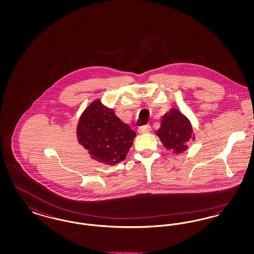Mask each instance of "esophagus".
Returning a JSON list of instances; mask_svg holds the SVG:
<instances>
[{
  "label": "esophagus",
  "mask_w": 254,
  "mask_h": 254,
  "mask_svg": "<svg viewBox=\"0 0 254 254\" xmlns=\"http://www.w3.org/2000/svg\"><path fill=\"white\" fill-rule=\"evenodd\" d=\"M151 130V127L149 125H145V126H142L138 128V132L140 134H144V133L149 132Z\"/></svg>",
  "instance_id": "1"
}]
</instances>
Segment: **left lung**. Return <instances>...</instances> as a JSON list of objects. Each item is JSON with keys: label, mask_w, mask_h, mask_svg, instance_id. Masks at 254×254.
Instances as JSON below:
<instances>
[{"label": "left lung", "mask_w": 254, "mask_h": 254, "mask_svg": "<svg viewBox=\"0 0 254 254\" xmlns=\"http://www.w3.org/2000/svg\"><path fill=\"white\" fill-rule=\"evenodd\" d=\"M156 134L166 148L178 154L188 149L187 143L193 137V130L190 122L180 110L171 109L163 116Z\"/></svg>", "instance_id": "obj_1"}]
</instances>
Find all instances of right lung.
I'll use <instances>...</instances> for the list:
<instances>
[{
	"mask_svg": "<svg viewBox=\"0 0 254 254\" xmlns=\"http://www.w3.org/2000/svg\"><path fill=\"white\" fill-rule=\"evenodd\" d=\"M135 136L130 127L100 100L91 103L78 122L79 143L88 150L92 159L100 163L116 165L125 160Z\"/></svg>",
	"mask_w": 254,
	"mask_h": 254,
	"instance_id": "right-lung-1",
	"label": "right lung"
}]
</instances>
